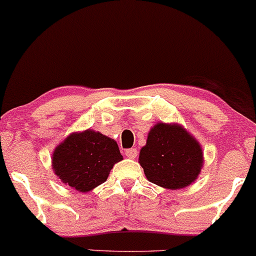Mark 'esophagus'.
Segmentation results:
<instances>
[{
    "mask_svg": "<svg viewBox=\"0 0 256 256\" xmlns=\"http://www.w3.org/2000/svg\"><path fill=\"white\" fill-rule=\"evenodd\" d=\"M126 155L129 159H136V155H138V150H136V148H130V149L126 150Z\"/></svg>",
    "mask_w": 256,
    "mask_h": 256,
    "instance_id": "34e87169",
    "label": "esophagus"
}]
</instances>
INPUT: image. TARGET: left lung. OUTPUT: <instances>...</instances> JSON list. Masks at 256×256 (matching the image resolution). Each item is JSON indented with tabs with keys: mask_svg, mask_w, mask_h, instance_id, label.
<instances>
[{
	"mask_svg": "<svg viewBox=\"0 0 256 256\" xmlns=\"http://www.w3.org/2000/svg\"><path fill=\"white\" fill-rule=\"evenodd\" d=\"M204 154L181 126L158 123L148 134L139 162L150 182L178 190L194 182L204 164Z\"/></svg>",
	"mask_w": 256,
	"mask_h": 256,
	"instance_id": "1",
	"label": "left lung"
}]
</instances>
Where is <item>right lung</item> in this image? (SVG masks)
Returning <instances> with one entry per match:
<instances>
[{
	"mask_svg": "<svg viewBox=\"0 0 256 256\" xmlns=\"http://www.w3.org/2000/svg\"><path fill=\"white\" fill-rule=\"evenodd\" d=\"M117 143L98 132L74 133L52 152V168L64 184L88 192L106 181L116 162H120Z\"/></svg>",
	"mask_w": 256,
	"mask_h": 256,
	"instance_id": "right-lung-1",
	"label": "right lung"
}]
</instances>
